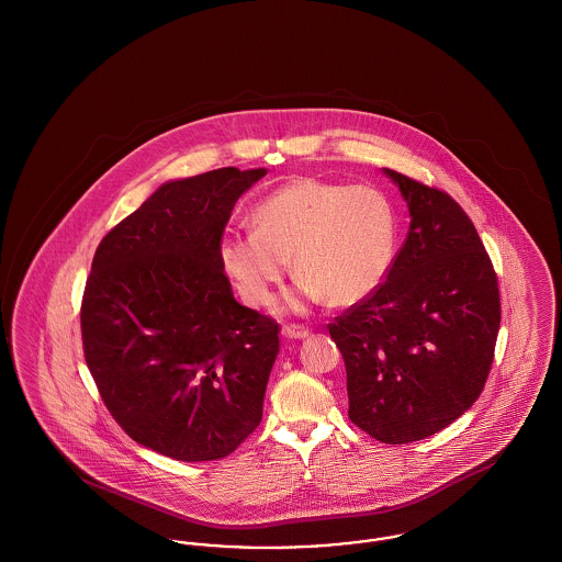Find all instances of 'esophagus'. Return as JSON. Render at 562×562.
Instances as JSON below:
<instances>
[{
  "label": "esophagus",
  "instance_id": "34e87169",
  "mask_svg": "<svg viewBox=\"0 0 562 562\" xmlns=\"http://www.w3.org/2000/svg\"><path fill=\"white\" fill-rule=\"evenodd\" d=\"M282 335L286 339H305V337H310V328L303 324H289V326H284Z\"/></svg>",
  "mask_w": 562,
  "mask_h": 562
}]
</instances>
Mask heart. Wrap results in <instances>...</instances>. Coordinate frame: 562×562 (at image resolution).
I'll use <instances>...</instances> for the list:
<instances>
[{"instance_id":"obj_1","label":"heart","mask_w":562,"mask_h":562,"mask_svg":"<svg viewBox=\"0 0 562 562\" xmlns=\"http://www.w3.org/2000/svg\"><path fill=\"white\" fill-rule=\"evenodd\" d=\"M257 229L227 234L218 257L241 296L268 305L293 257L299 273L291 305L326 299L348 307L373 294L398 252V213L371 186L296 179L263 198Z\"/></svg>"}]
</instances>
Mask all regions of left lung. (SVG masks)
<instances>
[{"mask_svg":"<svg viewBox=\"0 0 562 562\" xmlns=\"http://www.w3.org/2000/svg\"><path fill=\"white\" fill-rule=\"evenodd\" d=\"M411 227L385 282L328 333L348 373L349 419L406 445L447 428L479 401L502 322L499 284L481 236L447 191L396 170Z\"/></svg>","mask_w":562,"mask_h":562,"instance_id":"8db88e82","label":"left lung"}]
</instances>
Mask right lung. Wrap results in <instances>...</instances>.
<instances>
[{
	"mask_svg": "<svg viewBox=\"0 0 562 562\" xmlns=\"http://www.w3.org/2000/svg\"><path fill=\"white\" fill-rule=\"evenodd\" d=\"M266 168L161 186L101 240L81 296V344L111 417L177 461L234 453L263 417L280 324L232 293L218 246Z\"/></svg>",
	"mask_w": 562,
	"mask_h": 562,
	"instance_id": "add662e5",
	"label": "right lung"
}]
</instances>
